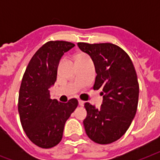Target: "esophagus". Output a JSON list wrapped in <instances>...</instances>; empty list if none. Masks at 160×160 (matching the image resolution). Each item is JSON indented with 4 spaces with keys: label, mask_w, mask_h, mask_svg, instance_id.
I'll return each mask as SVG.
<instances>
[{
    "label": "esophagus",
    "mask_w": 160,
    "mask_h": 160,
    "mask_svg": "<svg viewBox=\"0 0 160 160\" xmlns=\"http://www.w3.org/2000/svg\"><path fill=\"white\" fill-rule=\"evenodd\" d=\"M84 101H83V100H79V105H80V106H83V105H84Z\"/></svg>",
    "instance_id": "34e87169"
}]
</instances>
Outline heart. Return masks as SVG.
Wrapping results in <instances>:
<instances>
[{
    "label": "heart",
    "mask_w": 160,
    "mask_h": 160,
    "mask_svg": "<svg viewBox=\"0 0 160 160\" xmlns=\"http://www.w3.org/2000/svg\"><path fill=\"white\" fill-rule=\"evenodd\" d=\"M81 55H78L77 56H76V58H77V57H79V56H81Z\"/></svg>",
    "instance_id": "b5f03b06"
}]
</instances>
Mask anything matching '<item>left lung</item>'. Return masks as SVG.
<instances>
[{
  "label": "left lung",
  "instance_id": "1",
  "mask_svg": "<svg viewBox=\"0 0 160 160\" xmlns=\"http://www.w3.org/2000/svg\"><path fill=\"white\" fill-rule=\"evenodd\" d=\"M77 45L92 59L97 74L93 89H101L104 98L99 109L85 103V133L97 144H111L125 134L136 114L139 91L136 71L129 55L116 45Z\"/></svg>",
  "mask_w": 160,
  "mask_h": 160
}]
</instances>
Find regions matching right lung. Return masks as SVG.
<instances>
[{
	"mask_svg": "<svg viewBox=\"0 0 160 160\" xmlns=\"http://www.w3.org/2000/svg\"><path fill=\"white\" fill-rule=\"evenodd\" d=\"M75 44L51 41L44 44L30 60L19 91L18 111L24 131L33 144L50 149L62 139L66 120L78 106L70 99L61 103L50 98V87L55 84L61 56Z\"/></svg>",
	"mask_w": 160,
	"mask_h": 160,
	"instance_id": "right-lung-1",
	"label": "right lung"
}]
</instances>
